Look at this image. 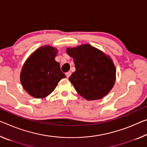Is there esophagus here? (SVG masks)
I'll use <instances>...</instances> for the list:
<instances>
[{
    "mask_svg": "<svg viewBox=\"0 0 147 147\" xmlns=\"http://www.w3.org/2000/svg\"><path fill=\"white\" fill-rule=\"evenodd\" d=\"M66 76H67V78H69L70 77V76L71 75V72H67V73H66Z\"/></svg>",
    "mask_w": 147,
    "mask_h": 147,
    "instance_id": "esophagus-1",
    "label": "esophagus"
}]
</instances>
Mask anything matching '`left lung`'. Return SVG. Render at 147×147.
Wrapping results in <instances>:
<instances>
[{
    "label": "left lung",
    "mask_w": 147,
    "mask_h": 147,
    "mask_svg": "<svg viewBox=\"0 0 147 147\" xmlns=\"http://www.w3.org/2000/svg\"><path fill=\"white\" fill-rule=\"evenodd\" d=\"M67 52L74 60L76 71L69 80L76 92L87 100L105 96L116 80V68L110 57L88 44L69 48Z\"/></svg>",
    "instance_id": "8db88e82"
}]
</instances>
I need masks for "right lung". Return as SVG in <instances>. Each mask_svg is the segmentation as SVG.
Wrapping results in <instances>:
<instances>
[{"label": "right lung", "mask_w": 147, "mask_h": 147, "mask_svg": "<svg viewBox=\"0 0 147 147\" xmlns=\"http://www.w3.org/2000/svg\"><path fill=\"white\" fill-rule=\"evenodd\" d=\"M57 49L45 46L28 58L21 72L20 80L26 92L35 98L51 94L61 79L65 78L59 63L55 61Z\"/></svg>", "instance_id": "1"}]
</instances>
